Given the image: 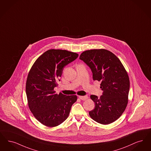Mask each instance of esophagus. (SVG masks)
Here are the masks:
<instances>
[{
    "label": "esophagus",
    "instance_id": "34e87169",
    "mask_svg": "<svg viewBox=\"0 0 151 151\" xmlns=\"http://www.w3.org/2000/svg\"><path fill=\"white\" fill-rule=\"evenodd\" d=\"M79 98L80 99H81L82 100H86V99H87V98H88V96H79Z\"/></svg>",
    "mask_w": 151,
    "mask_h": 151
}]
</instances>
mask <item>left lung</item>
<instances>
[{
  "label": "left lung",
  "mask_w": 151,
  "mask_h": 151,
  "mask_svg": "<svg viewBox=\"0 0 151 151\" xmlns=\"http://www.w3.org/2000/svg\"><path fill=\"white\" fill-rule=\"evenodd\" d=\"M79 59L88 66L93 79L100 81L103 95L98 98L92 95L95 108L89 111L91 118L103 125L116 121L122 114L128 103L130 80L119 59L105 49L87 50Z\"/></svg>",
  "instance_id": "left-lung-1"
}]
</instances>
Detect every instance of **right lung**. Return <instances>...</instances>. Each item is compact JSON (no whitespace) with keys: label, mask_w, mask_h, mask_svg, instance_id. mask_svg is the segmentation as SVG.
<instances>
[{"label":"right lung","mask_w":151,"mask_h":151,"mask_svg":"<svg viewBox=\"0 0 151 151\" xmlns=\"http://www.w3.org/2000/svg\"><path fill=\"white\" fill-rule=\"evenodd\" d=\"M78 54L63 50H49L36 60L28 73L26 93L29 108L42 124L55 127L68 118L76 95L56 93L65 66L77 59Z\"/></svg>","instance_id":"right-lung-1"}]
</instances>
